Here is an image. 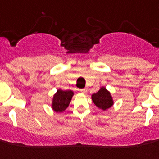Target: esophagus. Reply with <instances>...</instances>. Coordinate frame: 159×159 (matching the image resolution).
<instances>
[{
  "label": "esophagus",
  "mask_w": 159,
  "mask_h": 159,
  "mask_svg": "<svg viewBox=\"0 0 159 159\" xmlns=\"http://www.w3.org/2000/svg\"><path fill=\"white\" fill-rule=\"evenodd\" d=\"M80 91H81L82 93H85L86 92H87V89H80Z\"/></svg>",
  "instance_id": "1"
}]
</instances>
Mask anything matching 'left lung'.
Instances as JSON below:
<instances>
[{
	"mask_svg": "<svg viewBox=\"0 0 159 159\" xmlns=\"http://www.w3.org/2000/svg\"><path fill=\"white\" fill-rule=\"evenodd\" d=\"M92 100L98 108L103 110H107L113 105L112 97L110 96V92L104 87H102L100 90L92 95Z\"/></svg>",
	"mask_w": 159,
	"mask_h": 159,
	"instance_id": "8db88e82",
	"label": "left lung"
}]
</instances>
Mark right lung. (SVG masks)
Wrapping results in <instances>:
<instances>
[{"label": "right lung", "instance_id": "1", "mask_svg": "<svg viewBox=\"0 0 159 159\" xmlns=\"http://www.w3.org/2000/svg\"><path fill=\"white\" fill-rule=\"evenodd\" d=\"M74 92L71 90L63 91L58 89L53 96V109L56 112H62L68 107L71 101Z\"/></svg>", "mask_w": 159, "mask_h": 159}]
</instances>
